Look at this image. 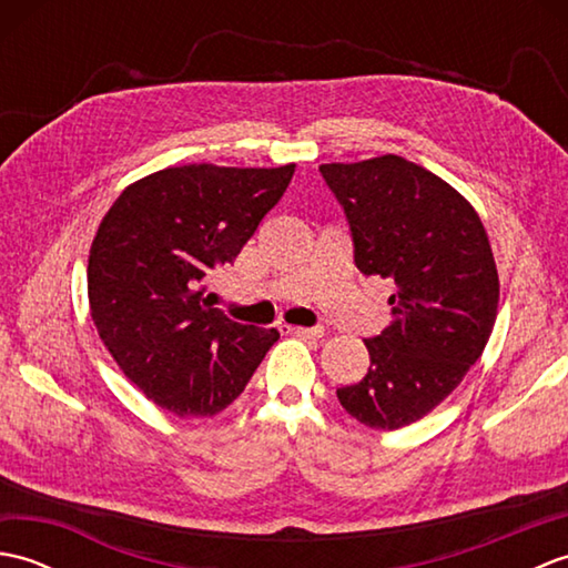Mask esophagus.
<instances>
[{
    "label": "esophagus",
    "instance_id": "1",
    "mask_svg": "<svg viewBox=\"0 0 568 568\" xmlns=\"http://www.w3.org/2000/svg\"><path fill=\"white\" fill-rule=\"evenodd\" d=\"M287 332L303 336V339H322L324 336L322 327H287Z\"/></svg>",
    "mask_w": 568,
    "mask_h": 568
}]
</instances>
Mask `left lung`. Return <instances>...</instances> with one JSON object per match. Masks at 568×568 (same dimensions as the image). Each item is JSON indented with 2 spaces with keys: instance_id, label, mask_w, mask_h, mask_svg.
Returning a JSON list of instances; mask_svg holds the SVG:
<instances>
[{
  "instance_id": "left-lung-1",
  "label": "left lung",
  "mask_w": 568,
  "mask_h": 568,
  "mask_svg": "<svg viewBox=\"0 0 568 568\" xmlns=\"http://www.w3.org/2000/svg\"><path fill=\"white\" fill-rule=\"evenodd\" d=\"M352 226L354 261L395 291L390 324L366 339L364 378L336 390L361 425L400 429L432 413L476 364L498 315V268L470 202L400 155L324 163Z\"/></svg>"
}]
</instances>
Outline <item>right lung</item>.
<instances>
[{
    "instance_id": "obj_1",
    "label": "right lung",
    "mask_w": 568,
    "mask_h": 568,
    "mask_svg": "<svg viewBox=\"0 0 568 568\" xmlns=\"http://www.w3.org/2000/svg\"><path fill=\"white\" fill-rule=\"evenodd\" d=\"M295 173L190 163L151 173L114 200L88 263L92 322L116 366L159 407L212 417L244 393L281 339L224 317L207 277L234 263Z\"/></svg>"
}]
</instances>
